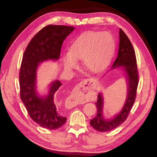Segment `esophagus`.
I'll list each match as a JSON object with an SVG mask.
<instances>
[{"mask_svg": "<svg viewBox=\"0 0 157 157\" xmlns=\"http://www.w3.org/2000/svg\"><path fill=\"white\" fill-rule=\"evenodd\" d=\"M85 85H87L86 87H90V86L92 85V82L90 80V79H87V80L83 81L81 83V86H82V87H85V86H84Z\"/></svg>", "mask_w": 157, "mask_h": 157, "instance_id": "1", "label": "esophagus"}]
</instances>
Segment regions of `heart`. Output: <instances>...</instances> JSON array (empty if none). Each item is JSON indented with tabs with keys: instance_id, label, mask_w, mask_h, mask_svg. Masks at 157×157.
I'll return each instance as SVG.
<instances>
[{
	"instance_id": "1",
	"label": "heart",
	"mask_w": 157,
	"mask_h": 157,
	"mask_svg": "<svg viewBox=\"0 0 157 157\" xmlns=\"http://www.w3.org/2000/svg\"><path fill=\"white\" fill-rule=\"evenodd\" d=\"M115 42L108 32L83 33L70 46L67 54L62 56L67 70L75 69L78 60H82L85 67L93 72L101 71L107 65L114 51Z\"/></svg>"
}]
</instances>
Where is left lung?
Segmentation results:
<instances>
[{"label": "left lung", "mask_w": 157, "mask_h": 157, "mask_svg": "<svg viewBox=\"0 0 157 157\" xmlns=\"http://www.w3.org/2000/svg\"><path fill=\"white\" fill-rule=\"evenodd\" d=\"M117 67H123L125 73L128 94L121 111L113 118L106 119L102 115L103 97L101 93H99L97 101L95 102L97 113L90 120V125L93 128L101 132H109L122 124L128 118L136 100L139 79L136 54L129 39L121 29H119L118 55L111 69Z\"/></svg>", "instance_id": "left-lung-1"}]
</instances>
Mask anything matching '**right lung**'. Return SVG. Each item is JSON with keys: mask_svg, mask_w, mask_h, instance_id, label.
Returning a JSON list of instances; mask_svg holds the SVG:
<instances>
[{"mask_svg": "<svg viewBox=\"0 0 157 157\" xmlns=\"http://www.w3.org/2000/svg\"><path fill=\"white\" fill-rule=\"evenodd\" d=\"M73 29V26H45L33 37L23 56L20 97L33 121L48 129H59L66 122L67 118L59 114L56 106L55 96L62 84L59 80L52 82L48 95L40 97L36 90V71L40 63L59 59L63 42Z\"/></svg>", "mask_w": 157, "mask_h": 157, "instance_id": "obj_1", "label": "right lung"}]
</instances>
